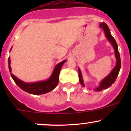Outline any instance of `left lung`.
Segmentation results:
<instances>
[{
  "instance_id": "left-lung-1",
  "label": "left lung",
  "mask_w": 131,
  "mask_h": 131,
  "mask_svg": "<svg viewBox=\"0 0 131 131\" xmlns=\"http://www.w3.org/2000/svg\"><path fill=\"white\" fill-rule=\"evenodd\" d=\"M100 27L104 30V32L106 37H107V39L111 43L113 46L114 49H115V57L116 58V65L114 68L113 70H112V71L110 73L108 76H106L104 79L102 81L101 83H100V86L98 88L96 89V91H102L103 89H106L107 88H110V87L115 82L117 77H118L119 72L120 68H121V59H120V55L118 51V45H117L116 42L115 40V39L113 38V37L112 36V34L110 33V31L108 26H107L106 23H102L100 25ZM79 70V82H80L82 86H84L83 83V81H82V75H81V71L79 69H78Z\"/></svg>"
}]
</instances>
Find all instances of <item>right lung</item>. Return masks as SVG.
<instances>
[{"instance_id":"add662e5","label":"right lung","mask_w":131,"mask_h":131,"mask_svg":"<svg viewBox=\"0 0 131 131\" xmlns=\"http://www.w3.org/2000/svg\"><path fill=\"white\" fill-rule=\"evenodd\" d=\"M65 61L66 60H64L57 64L55 67L53 74L51 76V77L46 81L37 82H34V83H26V82H24L23 81L19 80L12 73L11 76L18 86L23 91L34 95L44 94L52 91L56 88L58 83V81H59L60 72L63 64L64 63ZM10 58H8V68L9 71L11 72V67H10Z\"/></svg>"}]
</instances>
